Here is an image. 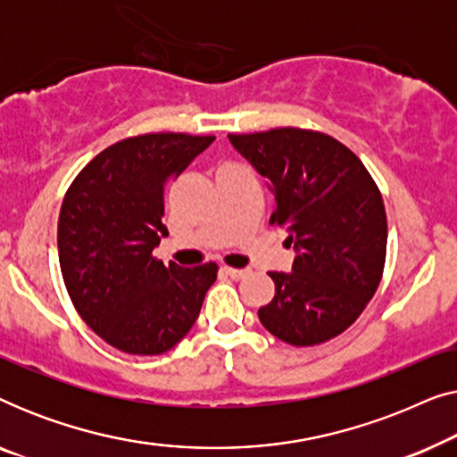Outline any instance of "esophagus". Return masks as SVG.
<instances>
[{"label":"esophagus","instance_id":"1","mask_svg":"<svg viewBox=\"0 0 457 457\" xmlns=\"http://www.w3.org/2000/svg\"><path fill=\"white\" fill-rule=\"evenodd\" d=\"M224 272H227V277H230L233 280H241V278H245L249 272V268H224Z\"/></svg>","mask_w":457,"mask_h":457}]
</instances>
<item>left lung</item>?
<instances>
[{
    "mask_svg": "<svg viewBox=\"0 0 457 457\" xmlns=\"http://www.w3.org/2000/svg\"><path fill=\"white\" fill-rule=\"evenodd\" d=\"M266 177L277 199L272 224L295 249L291 272H270L277 293L258 310L268 333L289 345H318L352 327L380 283L386 214L358 155L303 129L228 135Z\"/></svg>",
    "mask_w": 457,
    "mask_h": 457,
    "instance_id": "1",
    "label": "left lung"
}]
</instances>
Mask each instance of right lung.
I'll return each mask as SVG.
<instances>
[{"instance_id": "1", "label": "right lung", "mask_w": 457, "mask_h": 457, "mask_svg": "<svg viewBox=\"0 0 457 457\" xmlns=\"http://www.w3.org/2000/svg\"><path fill=\"white\" fill-rule=\"evenodd\" d=\"M214 137L154 133L118 141L87 164L68 189L58 253L80 318L112 347L135 355L172 349L195 324L218 266L155 260L168 235L166 185Z\"/></svg>"}]
</instances>
